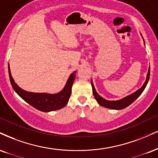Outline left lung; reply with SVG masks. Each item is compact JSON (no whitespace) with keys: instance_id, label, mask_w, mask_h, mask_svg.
Instances as JSON below:
<instances>
[{"instance_id":"obj_1","label":"left lung","mask_w":158,"mask_h":158,"mask_svg":"<svg viewBox=\"0 0 158 158\" xmlns=\"http://www.w3.org/2000/svg\"><path fill=\"white\" fill-rule=\"evenodd\" d=\"M144 42V40H143ZM145 43V42H144ZM145 45V43H144ZM149 76H150V67L149 68V71H148V73L146 75V79L144 82V84L143 85L139 90H138L135 92L133 93V94L129 95V96H126V97L121 98L120 100H117V101H108L104 99V98H102V96H99L96 92V89H95L94 83H93V81L91 80V85H92V88H93V94H94V96L95 98H96L98 104H100L101 106L104 107L109 108V109H112V110H122L126 108L127 107H128L129 105H130L134 101H135L137 98H138L139 96H140V94L143 93V91L145 89V87L147 85L148 81H149Z\"/></svg>"}]
</instances>
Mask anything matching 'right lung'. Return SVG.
<instances>
[{"instance_id": "add662e5", "label": "right lung", "mask_w": 158, "mask_h": 158, "mask_svg": "<svg viewBox=\"0 0 158 158\" xmlns=\"http://www.w3.org/2000/svg\"><path fill=\"white\" fill-rule=\"evenodd\" d=\"M76 73L77 71H74L73 73L70 75L65 86L62 89V90H61L58 94H46V93H32L23 90L15 82L12 74H11L10 68H9V79H10L11 85L15 92L25 102H27L32 107L36 108L37 110H40V111L45 112V113L60 110L68 104V100L71 96L72 85H73L74 79H75Z\"/></svg>"}]
</instances>
